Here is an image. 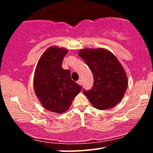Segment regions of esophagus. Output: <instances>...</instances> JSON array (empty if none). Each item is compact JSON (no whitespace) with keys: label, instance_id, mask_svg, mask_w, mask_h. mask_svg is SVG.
<instances>
[{"label":"esophagus","instance_id":"obj_1","mask_svg":"<svg viewBox=\"0 0 153 153\" xmlns=\"http://www.w3.org/2000/svg\"><path fill=\"white\" fill-rule=\"evenodd\" d=\"M77 83H78V85H82V80H78V81H77Z\"/></svg>","mask_w":153,"mask_h":153}]
</instances>
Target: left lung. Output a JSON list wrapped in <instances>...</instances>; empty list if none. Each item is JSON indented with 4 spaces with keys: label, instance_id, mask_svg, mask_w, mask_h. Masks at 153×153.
I'll return each mask as SVG.
<instances>
[{
    "label": "left lung",
    "instance_id": "8db88e82",
    "mask_svg": "<svg viewBox=\"0 0 153 153\" xmlns=\"http://www.w3.org/2000/svg\"><path fill=\"white\" fill-rule=\"evenodd\" d=\"M78 55L90 68L94 85L84 94L95 108L106 110L122 101L128 86L127 73L117 57L103 48H84Z\"/></svg>",
    "mask_w": 153,
    "mask_h": 153
}]
</instances>
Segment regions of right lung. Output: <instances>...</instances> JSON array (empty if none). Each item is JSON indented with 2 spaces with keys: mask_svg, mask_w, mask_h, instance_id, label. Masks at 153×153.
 Segmentation results:
<instances>
[{
  "mask_svg": "<svg viewBox=\"0 0 153 153\" xmlns=\"http://www.w3.org/2000/svg\"><path fill=\"white\" fill-rule=\"evenodd\" d=\"M68 50L57 46L50 47L39 59L34 76V89L45 109L62 114L70 108L82 87L73 81L69 70L62 68Z\"/></svg>",
  "mask_w": 153,
  "mask_h": 153,
  "instance_id": "1",
  "label": "right lung"
}]
</instances>
